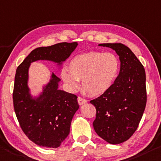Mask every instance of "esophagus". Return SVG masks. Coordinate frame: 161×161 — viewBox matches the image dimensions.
<instances>
[{
    "mask_svg": "<svg viewBox=\"0 0 161 161\" xmlns=\"http://www.w3.org/2000/svg\"><path fill=\"white\" fill-rule=\"evenodd\" d=\"M77 100H78V103H79V104H80V105H81V104H84L87 103V100H86V99L81 97H78Z\"/></svg>",
    "mask_w": 161,
    "mask_h": 161,
    "instance_id": "34e87169",
    "label": "esophagus"
}]
</instances>
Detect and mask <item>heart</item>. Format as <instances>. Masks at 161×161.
Masks as SVG:
<instances>
[{
	"label": "heart",
	"mask_w": 161,
	"mask_h": 161,
	"mask_svg": "<svg viewBox=\"0 0 161 161\" xmlns=\"http://www.w3.org/2000/svg\"><path fill=\"white\" fill-rule=\"evenodd\" d=\"M63 69L61 77L68 88L75 92L81 80L85 92L92 97L106 93L118 76L120 62L119 58L110 52H90L74 57L68 66Z\"/></svg>",
	"instance_id": "1"
}]
</instances>
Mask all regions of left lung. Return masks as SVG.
Segmentation results:
<instances>
[{
    "instance_id": "8db88e82",
    "label": "left lung",
    "mask_w": 161,
    "mask_h": 161,
    "mask_svg": "<svg viewBox=\"0 0 161 161\" xmlns=\"http://www.w3.org/2000/svg\"><path fill=\"white\" fill-rule=\"evenodd\" d=\"M115 51L120 69L106 93L90 101L96 108L93 127L106 142L116 145L130 137L138 127L147 102L145 71L134 53L122 44H100Z\"/></svg>"
}]
</instances>
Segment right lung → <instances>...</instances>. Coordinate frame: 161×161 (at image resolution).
Returning <instances> with one entry per match:
<instances>
[{"label": "right lung", "mask_w": 161, "mask_h": 161, "mask_svg": "<svg viewBox=\"0 0 161 161\" xmlns=\"http://www.w3.org/2000/svg\"><path fill=\"white\" fill-rule=\"evenodd\" d=\"M77 45L64 42L35 48L16 69L13 93L15 113L25 136L39 146L59 147L69 134L71 120L80 106L75 94L58 89L61 80L53 72L42 92L31 95L28 85L30 65L46 60L61 67Z\"/></svg>", "instance_id": "right-lung-1"}]
</instances>
